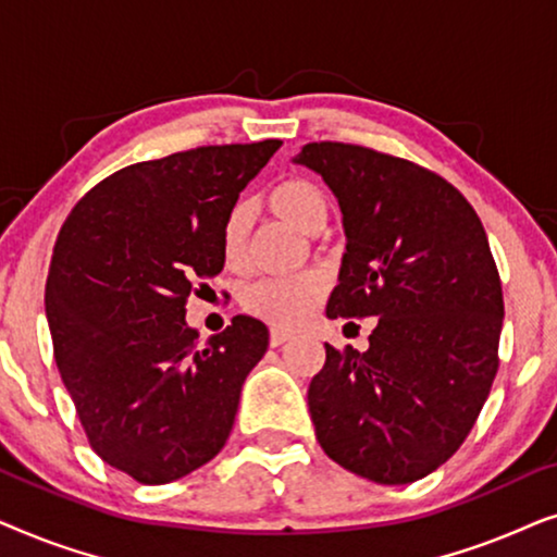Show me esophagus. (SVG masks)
<instances>
[{"instance_id":"1","label":"esophagus","mask_w":557,"mask_h":557,"mask_svg":"<svg viewBox=\"0 0 557 557\" xmlns=\"http://www.w3.org/2000/svg\"><path fill=\"white\" fill-rule=\"evenodd\" d=\"M269 339H271V347H278V345H284V342L294 339V332H288V330H278V326H273L271 334H269Z\"/></svg>"}]
</instances>
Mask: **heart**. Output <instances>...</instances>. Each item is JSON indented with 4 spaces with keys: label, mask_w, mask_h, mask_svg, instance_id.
<instances>
[{
    "label": "heart",
    "mask_w": 557,
    "mask_h": 557,
    "mask_svg": "<svg viewBox=\"0 0 557 557\" xmlns=\"http://www.w3.org/2000/svg\"><path fill=\"white\" fill-rule=\"evenodd\" d=\"M265 205L304 235H319L330 220V197L314 180L286 177L265 193ZM220 250L227 269H240L248 256V218L243 208L227 212L220 231ZM326 296V281L314 271L284 278H261L243 292V307L263 322L299 326L319 309Z\"/></svg>",
    "instance_id": "heart-1"
}]
</instances>
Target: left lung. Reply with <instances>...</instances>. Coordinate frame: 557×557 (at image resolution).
Listing matches in <instances>:
<instances>
[{
    "label": "left lung",
    "mask_w": 557,
    "mask_h": 557,
    "mask_svg": "<svg viewBox=\"0 0 557 557\" xmlns=\"http://www.w3.org/2000/svg\"><path fill=\"white\" fill-rule=\"evenodd\" d=\"M337 197L347 250L326 317H377L364 352L326 347L309 413L332 461L377 484H410L469 436L497 375L502 284L482 220L459 189L406 159L307 144Z\"/></svg>",
    "instance_id": "8db88e82"
}]
</instances>
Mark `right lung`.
Segmentation results:
<instances>
[{
    "mask_svg": "<svg viewBox=\"0 0 557 557\" xmlns=\"http://www.w3.org/2000/svg\"><path fill=\"white\" fill-rule=\"evenodd\" d=\"M278 139L124 166L60 227L45 314L94 451L141 484L208 463L231 436L269 330L238 314L200 345L185 301L223 271L220 231Z\"/></svg>",
    "mask_w": 557,
    "mask_h": 557,
    "instance_id": "1",
    "label": "right lung"
}]
</instances>
